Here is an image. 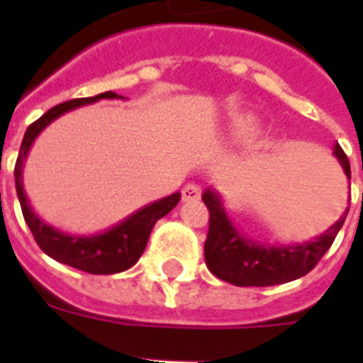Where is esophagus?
Listing matches in <instances>:
<instances>
[{"label": "esophagus", "mask_w": 363, "mask_h": 363, "mask_svg": "<svg viewBox=\"0 0 363 363\" xmlns=\"http://www.w3.org/2000/svg\"><path fill=\"white\" fill-rule=\"evenodd\" d=\"M199 196H201V190H199L198 184H186L182 188V199L184 201H198Z\"/></svg>", "instance_id": "34e87169"}]
</instances>
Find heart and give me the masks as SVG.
Listing matches in <instances>:
<instances>
[{"label":"heart","mask_w":363,"mask_h":363,"mask_svg":"<svg viewBox=\"0 0 363 363\" xmlns=\"http://www.w3.org/2000/svg\"><path fill=\"white\" fill-rule=\"evenodd\" d=\"M258 130V121L252 115H239L232 122V133L235 139H248Z\"/></svg>","instance_id":"b5f03b06"}]
</instances>
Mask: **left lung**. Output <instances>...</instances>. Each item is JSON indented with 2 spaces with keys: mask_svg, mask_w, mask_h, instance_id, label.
<instances>
[{
  "mask_svg": "<svg viewBox=\"0 0 363 363\" xmlns=\"http://www.w3.org/2000/svg\"><path fill=\"white\" fill-rule=\"evenodd\" d=\"M333 154L343 165L345 175L350 179V164L343 148L335 145ZM209 209V233L205 241V264L213 275L235 286H273L296 281L307 275L315 267L333 239L343 228L347 213L345 211L333 226H330L320 238L301 245L269 247L247 239L235 230L222 207L220 196L213 190H205L201 196Z\"/></svg>",
  "mask_w": 363,
  "mask_h": 363,
  "instance_id": "1",
  "label": "left lung"
}]
</instances>
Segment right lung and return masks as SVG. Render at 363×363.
Wrapping results in <instances>:
<instances>
[{"instance_id": "right-lung-1", "label": "right lung", "mask_w": 363, "mask_h": 363, "mask_svg": "<svg viewBox=\"0 0 363 363\" xmlns=\"http://www.w3.org/2000/svg\"><path fill=\"white\" fill-rule=\"evenodd\" d=\"M99 99L124 98L115 92H104L94 96V98L71 99V101H64V104L52 107L39 121L30 124V128L24 133V139H22V145H20V154L16 158V165H14V184H16V194H18V201L20 207H22L26 224L31 230L35 242L41 247L43 252L48 254L56 262L71 265L75 269L86 271V273H92V275H113V273L130 269L131 265L141 258L154 224L179 203L181 194H171L167 198L143 207L137 213L128 216L125 220H122L121 224H116V226H113L104 233H98V235H69V233L60 232L56 228L45 224L33 213L31 205L28 203V198H26L24 186H22V165H24V160L30 152L35 137L50 122L56 121L58 116H62L67 111L77 109L81 105L94 104V101H99Z\"/></svg>"}]
</instances>
